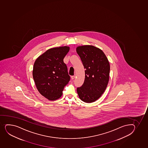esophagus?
Returning a JSON list of instances; mask_svg holds the SVG:
<instances>
[{"label":"esophagus","mask_w":148,"mask_h":148,"mask_svg":"<svg viewBox=\"0 0 148 148\" xmlns=\"http://www.w3.org/2000/svg\"><path fill=\"white\" fill-rule=\"evenodd\" d=\"M75 77H76V75H73V76H71V79H74L75 78Z\"/></svg>","instance_id":"esophagus-1"}]
</instances>
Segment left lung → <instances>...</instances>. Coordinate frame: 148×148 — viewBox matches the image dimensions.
I'll list each match as a JSON object with an SVG mask.
<instances>
[{
  "instance_id": "left-lung-1",
  "label": "left lung",
  "mask_w": 148,
  "mask_h": 148,
  "mask_svg": "<svg viewBox=\"0 0 148 148\" xmlns=\"http://www.w3.org/2000/svg\"><path fill=\"white\" fill-rule=\"evenodd\" d=\"M76 51L85 70L84 83L77 91L79 99L90 103L98 100L107 88L110 65L103 51L92 45L77 47Z\"/></svg>"
}]
</instances>
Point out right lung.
Returning a JSON list of instances; mask_svg holds the SVG:
<instances>
[{
  "label": "right lung",
  "instance_id": "obj_1",
  "mask_svg": "<svg viewBox=\"0 0 148 148\" xmlns=\"http://www.w3.org/2000/svg\"><path fill=\"white\" fill-rule=\"evenodd\" d=\"M69 51V46L51 48L35 61L33 77L37 89L49 100H56L62 94L64 87L70 81L64 58Z\"/></svg>",
  "mask_w": 148,
  "mask_h": 148
}]
</instances>
